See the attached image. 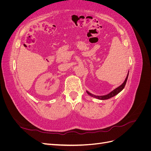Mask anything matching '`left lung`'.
I'll use <instances>...</instances> for the list:
<instances>
[{
  "mask_svg": "<svg viewBox=\"0 0 151 151\" xmlns=\"http://www.w3.org/2000/svg\"><path fill=\"white\" fill-rule=\"evenodd\" d=\"M128 76H129V72H128V74L127 76V77L126 79L125 80V81L123 82V83L120 85L119 87H118L117 88H116L115 89H114L113 91H112L110 93H109L106 95H104V96H94L92 94H91L90 93H89L88 91H87V93H88L89 95L91 96H93L94 98H98V99H102V100H104V99H108L109 98H111L113 96H115V95H116L117 94L119 93L120 91H122L123 90V89L125 88V86L126 84V83H127V79H128Z\"/></svg>",
  "mask_w": 151,
  "mask_h": 151,
  "instance_id": "1",
  "label": "left lung"
}]
</instances>
